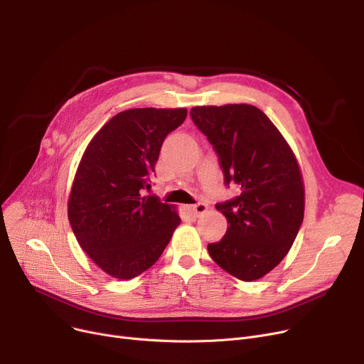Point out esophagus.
<instances>
[{"mask_svg": "<svg viewBox=\"0 0 364 364\" xmlns=\"http://www.w3.org/2000/svg\"><path fill=\"white\" fill-rule=\"evenodd\" d=\"M190 209H192V211H193L196 215H202V214H205V213L208 211V205L200 202V203L192 205V206H190Z\"/></svg>", "mask_w": 364, "mask_h": 364, "instance_id": "obj_1", "label": "esophagus"}]
</instances>
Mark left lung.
<instances>
[{
  "instance_id": "obj_1",
  "label": "left lung",
  "mask_w": 364,
  "mask_h": 364,
  "mask_svg": "<svg viewBox=\"0 0 364 364\" xmlns=\"http://www.w3.org/2000/svg\"><path fill=\"white\" fill-rule=\"evenodd\" d=\"M190 114L218 153L225 184L240 188L237 198L215 205L228 227L208 252L228 274L258 280L288 255L304 220L305 190L295 153L255 106H196Z\"/></svg>"
}]
</instances>
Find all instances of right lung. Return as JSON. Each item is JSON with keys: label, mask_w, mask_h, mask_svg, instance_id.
Listing matches in <instances>:
<instances>
[{"label": "right lung", "mask_w": 364, "mask_h": 364, "mask_svg": "<svg viewBox=\"0 0 364 364\" xmlns=\"http://www.w3.org/2000/svg\"><path fill=\"white\" fill-rule=\"evenodd\" d=\"M187 109H128L88 143L70 187L68 215L95 265L119 280L137 277L162 255L178 224L176 205L143 195L161 146Z\"/></svg>", "instance_id": "add662e5"}]
</instances>
